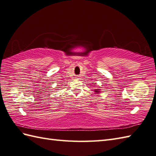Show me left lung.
Returning a JSON list of instances; mask_svg holds the SVG:
<instances>
[{
	"label": "left lung",
	"instance_id": "left-lung-1",
	"mask_svg": "<svg viewBox=\"0 0 156 156\" xmlns=\"http://www.w3.org/2000/svg\"><path fill=\"white\" fill-rule=\"evenodd\" d=\"M94 92H95V93H97V94H100L101 90H100V89H94Z\"/></svg>",
	"mask_w": 156,
	"mask_h": 156
}]
</instances>
